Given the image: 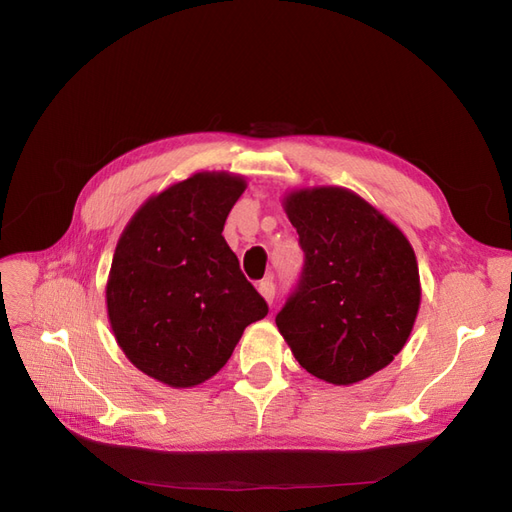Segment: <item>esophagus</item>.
Masks as SVG:
<instances>
[{
    "mask_svg": "<svg viewBox=\"0 0 512 512\" xmlns=\"http://www.w3.org/2000/svg\"><path fill=\"white\" fill-rule=\"evenodd\" d=\"M258 292H260V297L265 299L269 305L273 303V299H275V284H273L271 277H267V280H262L258 284Z\"/></svg>",
    "mask_w": 512,
    "mask_h": 512,
    "instance_id": "1",
    "label": "esophagus"
}]
</instances>
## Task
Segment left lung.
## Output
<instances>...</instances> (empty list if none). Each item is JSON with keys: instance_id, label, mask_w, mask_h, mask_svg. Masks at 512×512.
Listing matches in <instances>:
<instances>
[{"instance_id": "1", "label": "left lung", "mask_w": 512, "mask_h": 512, "mask_svg": "<svg viewBox=\"0 0 512 512\" xmlns=\"http://www.w3.org/2000/svg\"><path fill=\"white\" fill-rule=\"evenodd\" d=\"M284 211L305 265L275 316L309 374L350 386L384 369L406 346L421 305L410 241L384 213L337 185L292 190Z\"/></svg>"}]
</instances>
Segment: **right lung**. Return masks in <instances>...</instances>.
I'll list each match as a JSON object with an SVG mask.
<instances>
[{
  "mask_svg": "<svg viewBox=\"0 0 512 512\" xmlns=\"http://www.w3.org/2000/svg\"><path fill=\"white\" fill-rule=\"evenodd\" d=\"M241 175L203 170L147 198L117 241L106 312L128 361L173 389L226 365L247 324L269 307L222 237Z\"/></svg>",
  "mask_w": 512,
  "mask_h": 512,
  "instance_id": "add662e5",
  "label": "right lung"
}]
</instances>
